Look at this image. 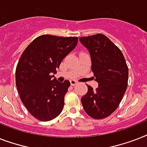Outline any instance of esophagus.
<instances>
[{
	"instance_id": "1",
	"label": "esophagus",
	"mask_w": 147,
	"mask_h": 147,
	"mask_svg": "<svg viewBox=\"0 0 147 147\" xmlns=\"http://www.w3.org/2000/svg\"><path fill=\"white\" fill-rule=\"evenodd\" d=\"M70 83H71V86H75L77 84V82L76 80H71L70 81Z\"/></svg>"
}]
</instances>
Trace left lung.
<instances>
[{
	"label": "left lung",
	"instance_id": "obj_1",
	"mask_svg": "<svg viewBox=\"0 0 147 147\" xmlns=\"http://www.w3.org/2000/svg\"><path fill=\"white\" fill-rule=\"evenodd\" d=\"M88 49L92 70L98 87L88 85L81 101L85 111L94 119L110 116L120 105L128 82V67L123 53L106 36L95 34L79 38Z\"/></svg>",
	"mask_w": 147,
	"mask_h": 147
}]
</instances>
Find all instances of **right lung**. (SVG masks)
Returning <instances> with one entry per match:
<instances>
[{"label":"right lung","mask_w":147,"mask_h":147,"mask_svg":"<svg viewBox=\"0 0 147 147\" xmlns=\"http://www.w3.org/2000/svg\"><path fill=\"white\" fill-rule=\"evenodd\" d=\"M78 43V37L38 36L23 52L16 69V86L22 102L35 118L49 121L64 107L69 81L59 82L53 74Z\"/></svg>","instance_id":"right-lung-1"}]
</instances>
